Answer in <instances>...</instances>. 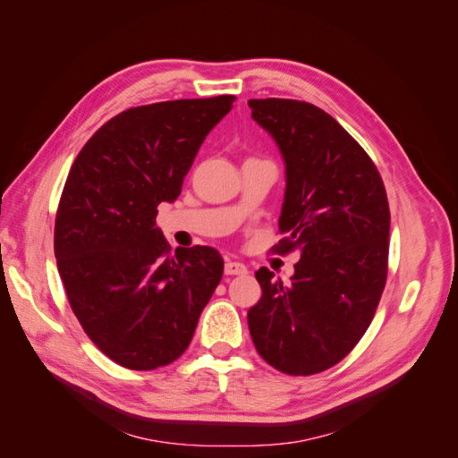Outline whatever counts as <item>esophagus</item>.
<instances>
[{
  "label": "esophagus",
  "instance_id": "esophagus-1",
  "mask_svg": "<svg viewBox=\"0 0 458 458\" xmlns=\"http://www.w3.org/2000/svg\"><path fill=\"white\" fill-rule=\"evenodd\" d=\"M224 271H225V275H231V276H234V275H246V273H248V269H246L244 263H241V261H233V259L225 261V267H224Z\"/></svg>",
  "mask_w": 458,
  "mask_h": 458
}]
</instances>
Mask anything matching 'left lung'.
<instances>
[{"label":"left lung","instance_id":"8db88e82","mask_svg":"<svg viewBox=\"0 0 458 458\" xmlns=\"http://www.w3.org/2000/svg\"><path fill=\"white\" fill-rule=\"evenodd\" d=\"M279 145L286 191L273 252H298L290 283L261 267L248 311L258 353L293 377L340 363L367 332L387 276L390 206L377 165L340 123L306 101L250 99Z\"/></svg>","mask_w":458,"mask_h":458}]
</instances>
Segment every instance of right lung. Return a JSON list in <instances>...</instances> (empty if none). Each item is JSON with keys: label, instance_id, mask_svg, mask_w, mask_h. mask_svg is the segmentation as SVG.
<instances>
[{"label": "right lung", "instance_id": "1", "mask_svg": "<svg viewBox=\"0 0 458 458\" xmlns=\"http://www.w3.org/2000/svg\"><path fill=\"white\" fill-rule=\"evenodd\" d=\"M234 95L133 106L78 152L55 217V258L71 308L114 363L152 370L189 348L224 275L210 246L172 252L157 227L206 135Z\"/></svg>", "mask_w": 458, "mask_h": 458}]
</instances>
